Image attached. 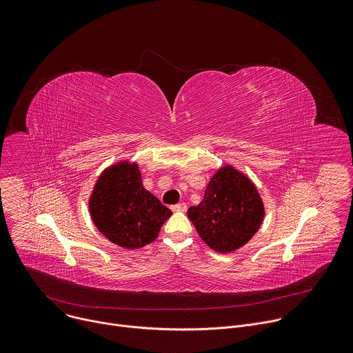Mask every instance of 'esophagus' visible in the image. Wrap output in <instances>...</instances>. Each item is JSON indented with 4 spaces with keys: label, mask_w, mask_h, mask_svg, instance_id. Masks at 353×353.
Returning a JSON list of instances; mask_svg holds the SVG:
<instances>
[{
    "label": "esophagus",
    "mask_w": 353,
    "mask_h": 353,
    "mask_svg": "<svg viewBox=\"0 0 353 353\" xmlns=\"http://www.w3.org/2000/svg\"><path fill=\"white\" fill-rule=\"evenodd\" d=\"M172 211H173V212H185V211H187V205H185L184 203L172 205Z\"/></svg>",
    "instance_id": "1"
}]
</instances>
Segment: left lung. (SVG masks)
I'll return each mask as SVG.
<instances>
[{
  "label": "left lung",
  "instance_id": "left-lung-1",
  "mask_svg": "<svg viewBox=\"0 0 353 353\" xmlns=\"http://www.w3.org/2000/svg\"><path fill=\"white\" fill-rule=\"evenodd\" d=\"M201 240L216 253L228 254L247 244L260 229L264 201L245 173L223 165L211 177L203 201L187 212Z\"/></svg>",
  "mask_w": 353,
  "mask_h": 353
}]
</instances>
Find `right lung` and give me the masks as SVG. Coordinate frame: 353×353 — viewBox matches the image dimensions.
I'll use <instances>...</instances> for the list:
<instances>
[{
	"label": "right lung",
	"instance_id": "1",
	"mask_svg": "<svg viewBox=\"0 0 353 353\" xmlns=\"http://www.w3.org/2000/svg\"><path fill=\"white\" fill-rule=\"evenodd\" d=\"M96 229L112 243L138 250L157 240L172 211L149 192L137 162L119 161L97 177L88 199Z\"/></svg>",
	"mask_w": 353,
	"mask_h": 353
}]
</instances>
